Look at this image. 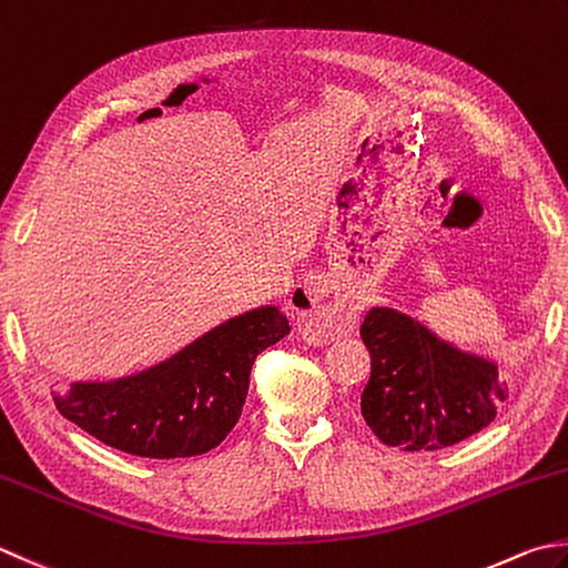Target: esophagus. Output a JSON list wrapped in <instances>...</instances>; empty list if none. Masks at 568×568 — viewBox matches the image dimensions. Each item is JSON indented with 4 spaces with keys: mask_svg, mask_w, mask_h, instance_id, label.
Returning <instances> with one entry per match:
<instances>
[{
    "mask_svg": "<svg viewBox=\"0 0 568 568\" xmlns=\"http://www.w3.org/2000/svg\"><path fill=\"white\" fill-rule=\"evenodd\" d=\"M291 305L297 315V329L310 344H327L357 329V307L349 303H325L315 283L297 285Z\"/></svg>",
    "mask_w": 568,
    "mask_h": 568,
    "instance_id": "obj_1",
    "label": "esophagus"
}]
</instances>
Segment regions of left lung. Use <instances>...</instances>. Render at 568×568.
<instances>
[{
    "mask_svg": "<svg viewBox=\"0 0 568 568\" xmlns=\"http://www.w3.org/2000/svg\"><path fill=\"white\" fill-rule=\"evenodd\" d=\"M359 335L372 354L362 416L386 446H455L490 426L507 402L495 362L453 347L394 307H372Z\"/></svg>",
    "mask_w": 568,
    "mask_h": 568,
    "instance_id": "8db88e82",
    "label": "left lung"
}]
</instances>
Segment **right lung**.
Here are the masks:
<instances>
[{
    "label": "right lung",
    "mask_w": 568,
    "mask_h": 568,
    "mask_svg": "<svg viewBox=\"0 0 568 568\" xmlns=\"http://www.w3.org/2000/svg\"><path fill=\"white\" fill-rule=\"evenodd\" d=\"M291 325L275 305L221 322L170 359L113 382H73L55 408L93 438L140 458L209 453L236 426L255 357Z\"/></svg>",
    "instance_id": "1"
}]
</instances>
